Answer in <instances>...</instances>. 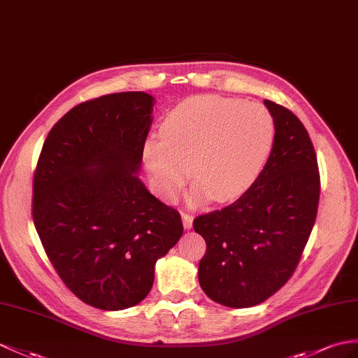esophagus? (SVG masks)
<instances>
[{"label":"esophagus","mask_w":358,"mask_h":358,"mask_svg":"<svg viewBox=\"0 0 358 358\" xmlns=\"http://www.w3.org/2000/svg\"><path fill=\"white\" fill-rule=\"evenodd\" d=\"M182 222H184V228L185 229L193 228V215H189L187 213H182Z\"/></svg>","instance_id":"1"}]
</instances>
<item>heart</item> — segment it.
I'll use <instances>...</instances> for the list:
<instances>
[{"mask_svg": "<svg viewBox=\"0 0 358 358\" xmlns=\"http://www.w3.org/2000/svg\"><path fill=\"white\" fill-rule=\"evenodd\" d=\"M161 138L144 145L156 191L173 200L188 178L193 199L232 202L255 184L275 143V120L259 103L196 95L176 104L161 123Z\"/></svg>", "mask_w": 358, "mask_h": 358, "instance_id": "b5f03b06", "label": "heart"}]
</instances>
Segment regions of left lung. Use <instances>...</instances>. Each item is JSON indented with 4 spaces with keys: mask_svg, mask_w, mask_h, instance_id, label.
I'll return each mask as SVG.
<instances>
[{
    "mask_svg": "<svg viewBox=\"0 0 358 358\" xmlns=\"http://www.w3.org/2000/svg\"><path fill=\"white\" fill-rule=\"evenodd\" d=\"M264 104L276 129L264 170L234 203L193 223L206 241L200 287L231 308L264 302L290 280L317 215L320 176L307 129L281 104Z\"/></svg>",
    "mask_w": 358,
    "mask_h": 358,
    "instance_id": "left-lung-1",
    "label": "left lung"
}]
</instances>
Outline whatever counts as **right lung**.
Instances as JSON below:
<instances>
[{"label":"right lung","mask_w":358,"mask_h":358,"mask_svg":"<svg viewBox=\"0 0 358 358\" xmlns=\"http://www.w3.org/2000/svg\"><path fill=\"white\" fill-rule=\"evenodd\" d=\"M155 99L118 92L77 104L50 130L33 178V222L64 284L91 307L141 302L179 241L176 209L138 178Z\"/></svg>","instance_id":"add662e5"}]
</instances>
